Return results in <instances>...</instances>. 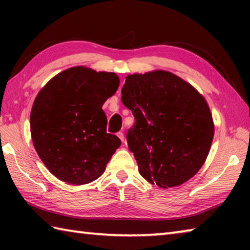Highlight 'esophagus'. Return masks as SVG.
Returning <instances> with one entry per match:
<instances>
[{"label": "esophagus", "instance_id": "1", "mask_svg": "<svg viewBox=\"0 0 250 250\" xmlns=\"http://www.w3.org/2000/svg\"><path fill=\"white\" fill-rule=\"evenodd\" d=\"M120 88H121V86H120Z\"/></svg>", "mask_w": 250, "mask_h": 250}]
</instances>
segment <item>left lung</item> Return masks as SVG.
Here are the masks:
<instances>
[{
  "label": "left lung",
  "mask_w": 250,
  "mask_h": 250,
  "mask_svg": "<svg viewBox=\"0 0 250 250\" xmlns=\"http://www.w3.org/2000/svg\"><path fill=\"white\" fill-rule=\"evenodd\" d=\"M119 84L115 73L78 66L55 76L36 96L29 117L32 141L58 180L83 185L103 175L121 145L107 131L103 110Z\"/></svg>",
  "instance_id": "obj_1"
}]
</instances>
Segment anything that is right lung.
I'll return each mask as SVG.
<instances>
[{
    "label": "right lung",
    "mask_w": 250,
    "mask_h": 250,
    "mask_svg": "<svg viewBox=\"0 0 250 250\" xmlns=\"http://www.w3.org/2000/svg\"><path fill=\"white\" fill-rule=\"evenodd\" d=\"M121 94L135 119L128 143L139 173L161 188L192 179L205 163L214 138L204 97L166 70L128 75Z\"/></svg>",
    "instance_id": "add662e5"
}]
</instances>
